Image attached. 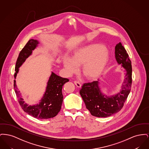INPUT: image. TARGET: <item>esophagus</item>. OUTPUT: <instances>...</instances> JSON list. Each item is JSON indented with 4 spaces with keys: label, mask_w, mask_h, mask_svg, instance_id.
Wrapping results in <instances>:
<instances>
[{
    "label": "esophagus",
    "mask_w": 149,
    "mask_h": 149,
    "mask_svg": "<svg viewBox=\"0 0 149 149\" xmlns=\"http://www.w3.org/2000/svg\"><path fill=\"white\" fill-rule=\"evenodd\" d=\"M74 84L77 85V86H78L79 88H80L81 86V84L78 81H74Z\"/></svg>",
    "instance_id": "esophagus-1"
}]
</instances>
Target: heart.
<instances>
[{
    "mask_svg": "<svg viewBox=\"0 0 149 149\" xmlns=\"http://www.w3.org/2000/svg\"><path fill=\"white\" fill-rule=\"evenodd\" d=\"M109 58V52L102 44L93 43L75 50L71 58H63L64 68L68 74L78 70L77 66L82 65V74L89 80L98 78L106 67Z\"/></svg>",
    "mask_w": 149,
    "mask_h": 149,
    "instance_id": "obj_1",
    "label": "heart"
}]
</instances>
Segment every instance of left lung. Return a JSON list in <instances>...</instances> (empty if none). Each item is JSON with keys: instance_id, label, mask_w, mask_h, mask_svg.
I'll return each instance as SVG.
<instances>
[{"instance_id": "obj_1", "label": "left lung", "mask_w": 149, "mask_h": 149, "mask_svg": "<svg viewBox=\"0 0 149 149\" xmlns=\"http://www.w3.org/2000/svg\"><path fill=\"white\" fill-rule=\"evenodd\" d=\"M115 57L117 63L120 64L126 71L120 92L111 96L104 94L99 87V79L84 84L80 89V94L86 108L93 116L107 117L118 112L130 92L132 84L131 62L126 50L120 42L115 47Z\"/></svg>"}]
</instances>
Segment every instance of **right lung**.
<instances>
[{
	"label": "right lung",
	"mask_w": 149,
	"mask_h": 149,
	"mask_svg": "<svg viewBox=\"0 0 149 149\" xmlns=\"http://www.w3.org/2000/svg\"><path fill=\"white\" fill-rule=\"evenodd\" d=\"M38 44L39 42L37 40L31 39L21 50L15 64V79L20 66L32 55L33 51L37 48ZM15 79L14 91L19 103L25 112L37 119H49L55 117L60 112L63 102V86L69 81L68 79L59 77L52 71L42 98L40 100L39 103L32 106H29L24 101L21 96L20 92L18 91Z\"/></svg>",
	"instance_id": "right-lung-1"
}]
</instances>
